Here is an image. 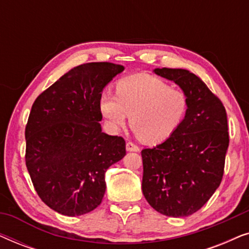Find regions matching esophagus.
Segmentation results:
<instances>
[{"label":"esophagus","instance_id":"1","mask_svg":"<svg viewBox=\"0 0 249 249\" xmlns=\"http://www.w3.org/2000/svg\"><path fill=\"white\" fill-rule=\"evenodd\" d=\"M125 148H127L128 152H138L139 151L138 146L135 145L134 142H128L127 144H125Z\"/></svg>","mask_w":249,"mask_h":249}]
</instances>
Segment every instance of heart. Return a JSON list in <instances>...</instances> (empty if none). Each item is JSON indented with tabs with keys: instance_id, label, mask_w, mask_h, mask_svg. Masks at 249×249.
<instances>
[{
	"instance_id": "heart-1",
	"label": "heart",
	"mask_w": 249,
	"mask_h": 249,
	"mask_svg": "<svg viewBox=\"0 0 249 249\" xmlns=\"http://www.w3.org/2000/svg\"><path fill=\"white\" fill-rule=\"evenodd\" d=\"M100 110L111 131L124 127L130 115L135 134L146 144H159L171 137L188 111V98L180 88L158 78L134 74L117 84V95L103 93Z\"/></svg>"
}]
</instances>
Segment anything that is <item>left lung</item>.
<instances>
[{
    "instance_id": "obj_1",
    "label": "left lung",
    "mask_w": 249,
    "mask_h": 249,
    "mask_svg": "<svg viewBox=\"0 0 249 249\" xmlns=\"http://www.w3.org/2000/svg\"><path fill=\"white\" fill-rule=\"evenodd\" d=\"M153 71L181 88L188 98V111L171 137L142 151V189L155 211L185 217L197 212L222 180L229 146L227 112L222 102L190 71Z\"/></svg>"
}]
</instances>
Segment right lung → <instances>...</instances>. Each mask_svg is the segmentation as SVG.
<instances>
[{"label": "right lung", "mask_w": 249, "mask_h": 249, "mask_svg": "<svg viewBox=\"0 0 249 249\" xmlns=\"http://www.w3.org/2000/svg\"><path fill=\"white\" fill-rule=\"evenodd\" d=\"M124 66L74 67L34 102L26 125V165L40 199L67 216L102 203L105 172L125 155L122 137L102 131L100 97Z\"/></svg>", "instance_id": "right-lung-1"}]
</instances>
